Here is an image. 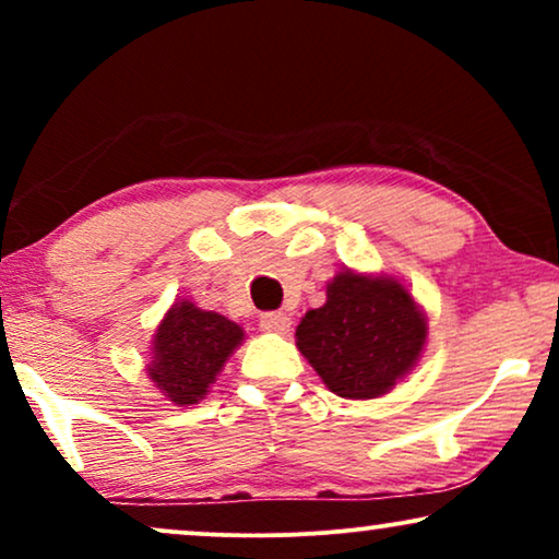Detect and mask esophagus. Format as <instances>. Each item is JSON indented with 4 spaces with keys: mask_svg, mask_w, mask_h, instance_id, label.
Returning <instances> with one entry per match:
<instances>
[{
    "mask_svg": "<svg viewBox=\"0 0 559 559\" xmlns=\"http://www.w3.org/2000/svg\"><path fill=\"white\" fill-rule=\"evenodd\" d=\"M262 328L270 333H287L293 328V318L287 312H264Z\"/></svg>",
    "mask_w": 559,
    "mask_h": 559,
    "instance_id": "esophagus-1",
    "label": "esophagus"
}]
</instances>
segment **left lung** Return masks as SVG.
<instances>
[{"mask_svg":"<svg viewBox=\"0 0 559 559\" xmlns=\"http://www.w3.org/2000/svg\"><path fill=\"white\" fill-rule=\"evenodd\" d=\"M325 305L308 310L295 338L323 384L346 400H373L407 377L427 341V316L400 280L338 272Z\"/></svg>","mask_w":559,"mask_h":559,"instance_id":"1","label":"left lung"}]
</instances>
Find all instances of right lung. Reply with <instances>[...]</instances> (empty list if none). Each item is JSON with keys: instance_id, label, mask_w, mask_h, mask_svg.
Segmentation results:
<instances>
[{"instance_id": "1", "label": "right lung", "mask_w": 559, "mask_h": 559, "mask_svg": "<svg viewBox=\"0 0 559 559\" xmlns=\"http://www.w3.org/2000/svg\"><path fill=\"white\" fill-rule=\"evenodd\" d=\"M241 341L243 331L234 320L190 300L175 302L152 338L147 373L173 404H198Z\"/></svg>"}]
</instances>
